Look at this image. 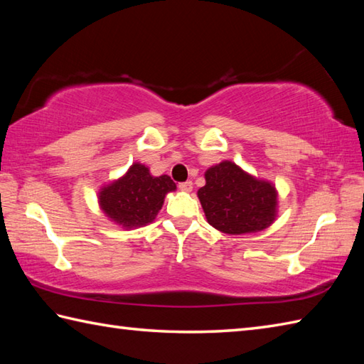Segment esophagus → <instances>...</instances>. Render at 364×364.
<instances>
[{
  "label": "esophagus",
  "mask_w": 364,
  "mask_h": 364,
  "mask_svg": "<svg viewBox=\"0 0 364 364\" xmlns=\"http://www.w3.org/2000/svg\"><path fill=\"white\" fill-rule=\"evenodd\" d=\"M178 188H180V191H183V192H191L194 186H192V181H184V183L178 184Z\"/></svg>",
  "instance_id": "1"
}]
</instances>
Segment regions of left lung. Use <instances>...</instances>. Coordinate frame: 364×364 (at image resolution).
<instances>
[{
  "mask_svg": "<svg viewBox=\"0 0 364 364\" xmlns=\"http://www.w3.org/2000/svg\"><path fill=\"white\" fill-rule=\"evenodd\" d=\"M197 191L206 220L225 235H250L269 228L278 215V191L233 161H222L205 172Z\"/></svg>",
  "mask_w": 364,
  "mask_h": 364,
  "instance_id": "obj_1",
  "label": "left lung"
}]
</instances>
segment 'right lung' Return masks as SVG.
I'll use <instances>...</instances> for the list:
<instances>
[{"label": "right lung", "mask_w": 364, "mask_h": 364, "mask_svg": "<svg viewBox=\"0 0 364 364\" xmlns=\"http://www.w3.org/2000/svg\"><path fill=\"white\" fill-rule=\"evenodd\" d=\"M176 184L168 175L154 176L142 162H133L122 176L98 189V206L115 225L136 230L156 219L168 192Z\"/></svg>", "instance_id": "1"}]
</instances>
